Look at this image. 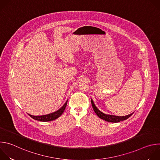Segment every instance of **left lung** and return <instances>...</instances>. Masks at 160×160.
Returning a JSON list of instances; mask_svg holds the SVG:
<instances>
[{"instance_id": "1", "label": "left lung", "mask_w": 160, "mask_h": 160, "mask_svg": "<svg viewBox=\"0 0 160 160\" xmlns=\"http://www.w3.org/2000/svg\"><path fill=\"white\" fill-rule=\"evenodd\" d=\"M91 103H92V106L93 108L94 111L96 113V115L101 118L102 119L106 122H112V123H118L120 122V121H123L127 119H128L130 116H132V113L126 116H123V117H119V116H115V115H107V114H105L102 112H101L99 109L96 106V105L94 103L93 100L91 99Z\"/></svg>"}]
</instances>
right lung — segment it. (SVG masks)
<instances>
[{
    "label": "right lung",
    "mask_w": 160,
    "mask_h": 160,
    "mask_svg": "<svg viewBox=\"0 0 160 160\" xmlns=\"http://www.w3.org/2000/svg\"><path fill=\"white\" fill-rule=\"evenodd\" d=\"M68 100L66 101V102L63 104V106L59 108L58 110H57L55 112H53L50 114H48V115H41V116H33L31 115H29L30 117H32L33 119L35 120H38L40 122H50L54 120L59 118L62 114L64 112L66 105H67Z\"/></svg>",
    "instance_id": "right-lung-1"
}]
</instances>
